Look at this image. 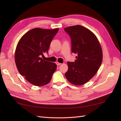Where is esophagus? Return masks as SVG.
Masks as SVG:
<instances>
[{"label": "esophagus", "instance_id": "esophagus-1", "mask_svg": "<svg viewBox=\"0 0 121 121\" xmlns=\"http://www.w3.org/2000/svg\"><path fill=\"white\" fill-rule=\"evenodd\" d=\"M56 64L57 65H60L61 64V63H58V62H56Z\"/></svg>", "mask_w": 121, "mask_h": 121}]
</instances>
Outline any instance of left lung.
Instances as JSON below:
<instances>
[{
  "instance_id": "left-lung-1",
  "label": "left lung",
  "mask_w": 121,
  "mask_h": 121,
  "mask_svg": "<svg viewBox=\"0 0 121 121\" xmlns=\"http://www.w3.org/2000/svg\"><path fill=\"white\" fill-rule=\"evenodd\" d=\"M70 36L72 52L77 54L75 62L67 64L65 76L76 85L85 84L95 75L102 60V52L98 40L89 29L80 25L64 29Z\"/></svg>"
}]
</instances>
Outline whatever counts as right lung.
<instances>
[{
	"label": "right lung",
	"instance_id": "right-lung-1",
	"mask_svg": "<svg viewBox=\"0 0 121 121\" xmlns=\"http://www.w3.org/2000/svg\"><path fill=\"white\" fill-rule=\"evenodd\" d=\"M58 31V28H34L25 34L17 43L14 55L17 68L33 85H46L56 69V64L44 60L41 56L48 53L51 42Z\"/></svg>",
	"mask_w": 121,
	"mask_h": 121
}]
</instances>
